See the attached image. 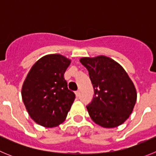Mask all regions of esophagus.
<instances>
[{
	"instance_id": "1",
	"label": "esophagus",
	"mask_w": 156,
	"mask_h": 156,
	"mask_svg": "<svg viewBox=\"0 0 156 156\" xmlns=\"http://www.w3.org/2000/svg\"><path fill=\"white\" fill-rule=\"evenodd\" d=\"M75 93H76V97H79L80 94V93L79 90H76V91Z\"/></svg>"
}]
</instances>
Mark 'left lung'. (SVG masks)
Returning a JSON list of instances; mask_svg holds the SVG:
<instances>
[{"mask_svg": "<svg viewBox=\"0 0 156 156\" xmlns=\"http://www.w3.org/2000/svg\"><path fill=\"white\" fill-rule=\"evenodd\" d=\"M94 87V96L86 106L92 120L106 128L116 127L131 114L137 100L133 82L122 66L105 56L82 58Z\"/></svg>", "mask_w": 156, "mask_h": 156, "instance_id": "left-lung-1", "label": "left lung"}]
</instances>
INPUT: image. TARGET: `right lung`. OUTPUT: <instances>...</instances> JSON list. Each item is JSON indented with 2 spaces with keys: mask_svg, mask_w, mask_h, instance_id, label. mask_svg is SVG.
Segmentation results:
<instances>
[{
  "mask_svg": "<svg viewBox=\"0 0 156 156\" xmlns=\"http://www.w3.org/2000/svg\"><path fill=\"white\" fill-rule=\"evenodd\" d=\"M69 64L61 55H46L33 66L25 80L23 102L30 117L41 126L54 127L62 123L75 100L64 79Z\"/></svg>",
  "mask_w": 156,
  "mask_h": 156,
  "instance_id": "add662e5",
  "label": "right lung"
}]
</instances>
